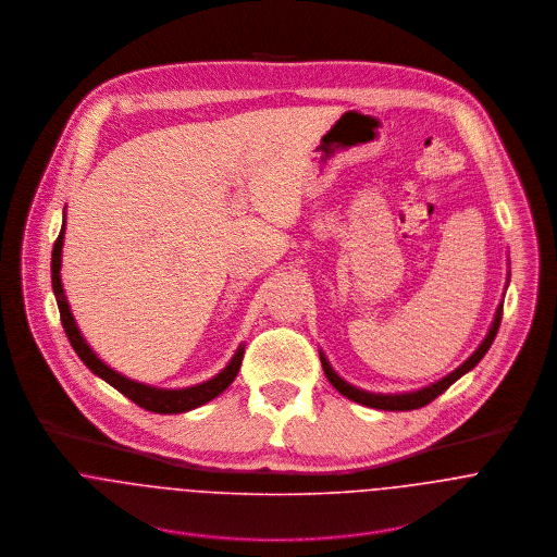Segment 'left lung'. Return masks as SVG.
<instances>
[{
  "label": "left lung",
  "instance_id": "8db88e82",
  "mask_svg": "<svg viewBox=\"0 0 557 557\" xmlns=\"http://www.w3.org/2000/svg\"><path fill=\"white\" fill-rule=\"evenodd\" d=\"M502 309H504V302H499L497 311H495V319L484 336V341L478 345L476 351L461 364L457 367L453 373H448L446 377H442L440 382L426 386V388H420L416 393H400V395H375V393H367V391H360L351 384H347L345 380H341L334 369L330 367L327 358L319 351V358H321V367H323V373L327 377V382L343 395V397L351 398L360 405H367V407H375V409H386V411H409V409H418V407H424L429 405L433 398L440 397L444 391H448L459 377H463L468 371H472L476 367L478 362L484 358V354L488 351L497 330H499V321H502Z\"/></svg>",
  "mask_w": 557,
  "mask_h": 557
}]
</instances>
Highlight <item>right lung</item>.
Returning <instances> with one entry per match:
<instances>
[{"instance_id": "1", "label": "right lung", "mask_w": 557, "mask_h": 557, "mask_svg": "<svg viewBox=\"0 0 557 557\" xmlns=\"http://www.w3.org/2000/svg\"><path fill=\"white\" fill-rule=\"evenodd\" d=\"M64 223H66V214H64ZM64 230L66 225H62V232L53 244V255H51V283H53V294L60 307V318H62V325L66 330V336L73 345V349L77 351L81 360L85 362V367L98 375L100 380H104L107 384H111L115 391H120L124 397L131 398L133 403H137L139 407L154 411V413H182V411H190L214 397H219L238 375L239 364H242V356H244V345H239L238 351L234 354L232 362L212 380L190 386V388H154V386H146L139 382H133L124 375H120L117 371H113L111 367H107L94 351L91 347L85 343V338L81 336V330L75 323V318L71 313L69 300L64 296V287H62V246H64Z\"/></svg>"}]
</instances>
